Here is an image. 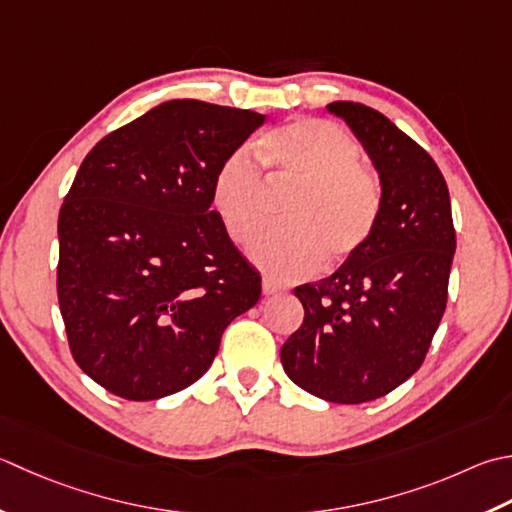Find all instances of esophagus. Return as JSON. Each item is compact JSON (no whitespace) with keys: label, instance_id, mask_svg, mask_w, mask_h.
Returning a JSON list of instances; mask_svg holds the SVG:
<instances>
[{"label":"esophagus","instance_id":"1","mask_svg":"<svg viewBox=\"0 0 512 512\" xmlns=\"http://www.w3.org/2000/svg\"><path fill=\"white\" fill-rule=\"evenodd\" d=\"M262 293H264L266 297H273V295L284 293V288L279 286V284H275L273 279H264V284H262Z\"/></svg>","mask_w":512,"mask_h":512}]
</instances>
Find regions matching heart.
<instances>
[{"instance_id":"b5f03b06","label":"heart","mask_w":512,"mask_h":512,"mask_svg":"<svg viewBox=\"0 0 512 512\" xmlns=\"http://www.w3.org/2000/svg\"><path fill=\"white\" fill-rule=\"evenodd\" d=\"M273 190H299L284 210L286 228L270 230L248 248L266 275L299 279L355 259L382 213V186L362 166V148L342 126L297 119L262 142ZM268 186L246 153L228 155L210 182V204L235 244H246L268 222Z\"/></svg>"}]
</instances>
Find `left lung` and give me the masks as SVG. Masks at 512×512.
<instances>
[{
	"label": "left lung",
	"mask_w": 512,
	"mask_h": 512,
	"mask_svg": "<svg viewBox=\"0 0 512 512\" xmlns=\"http://www.w3.org/2000/svg\"><path fill=\"white\" fill-rule=\"evenodd\" d=\"M379 173L382 213L368 246L333 275L295 288L304 324L282 346L286 375L333 404L388 395L422 366L442 322L455 255L442 170L388 117L333 102Z\"/></svg>",
	"instance_id": "obj_1"
}]
</instances>
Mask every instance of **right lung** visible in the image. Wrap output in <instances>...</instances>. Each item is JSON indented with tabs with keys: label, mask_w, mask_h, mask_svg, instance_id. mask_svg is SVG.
Instances as JSON below:
<instances>
[{
	"label": "right lung",
	"mask_w": 512,
	"mask_h": 512,
	"mask_svg": "<svg viewBox=\"0 0 512 512\" xmlns=\"http://www.w3.org/2000/svg\"><path fill=\"white\" fill-rule=\"evenodd\" d=\"M170 99L90 150L59 210L57 297L77 366L150 402L195 384L262 277L210 208V182L264 124Z\"/></svg>",
	"instance_id": "add662e5"
}]
</instances>
